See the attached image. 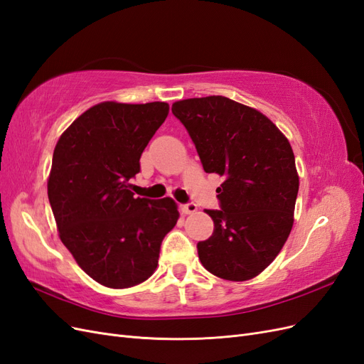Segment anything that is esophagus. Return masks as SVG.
<instances>
[{
    "instance_id": "esophagus-1",
    "label": "esophagus",
    "mask_w": 364,
    "mask_h": 364,
    "mask_svg": "<svg viewBox=\"0 0 364 364\" xmlns=\"http://www.w3.org/2000/svg\"><path fill=\"white\" fill-rule=\"evenodd\" d=\"M182 211H183L185 214H194V213L197 211V205L193 203V202L185 203V205H182Z\"/></svg>"
}]
</instances>
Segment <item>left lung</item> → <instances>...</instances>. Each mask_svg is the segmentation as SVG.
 <instances>
[{
	"instance_id": "obj_1",
	"label": "left lung",
	"mask_w": 364,
	"mask_h": 364,
	"mask_svg": "<svg viewBox=\"0 0 364 364\" xmlns=\"http://www.w3.org/2000/svg\"><path fill=\"white\" fill-rule=\"evenodd\" d=\"M203 170L223 176L220 209H205L214 232L197 243L203 267L228 281L255 278L293 228L299 176L289 139L259 111L228 97L176 102Z\"/></svg>"
}]
</instances>
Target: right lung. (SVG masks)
I'll return each mask as SVG.
<instances>
[{"instance_id": "1", "label": "right lung", "mask_w": 364, "mask_h": 364, "mask_svg": "<svg viewBox=\"0 0 364 364\" xmlns=\"http://www.w3.org/2000/svg\"><path fill=\"white\" fill-rule=\"evenodd\" d=\"M168 105L98 103L63 132L53 153L48 200L59 237L82 270L109 289H129L156 270L178 205L134 197L129 181L168 115Z\"/></svg>"}]
</instances>
